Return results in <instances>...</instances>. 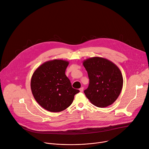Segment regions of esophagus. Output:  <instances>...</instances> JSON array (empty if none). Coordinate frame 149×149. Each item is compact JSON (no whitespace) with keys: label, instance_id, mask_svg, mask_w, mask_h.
I'll return each instance as SVG.
<instances>
[{"label":"esophagus","instance_id":"esophagus-1","mask_svg":"<svg viewBox=\"0 0 149 149\" xmlns=\"http://www.w3.org/2000/svg\"><path fill=\"white\" fill-rule=\"evenodd\" d=\"M83 90H84V88L83 87H81V88H79V91H80V92H82L83 91Z\"/></svg>","mask_w":149,"mask_h":149}]
</instances>
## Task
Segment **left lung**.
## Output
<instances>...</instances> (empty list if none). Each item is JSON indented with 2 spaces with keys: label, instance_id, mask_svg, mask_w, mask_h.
I'll return each mask as SVG.
<instances>
[{
  "label": "left lung",
  "instance_id": "1",
  "mask_svg": "<svg viewBox=\"0 0 149 149\" xmlns=\"http://www.w3.org/2000/svg\"><path fill=\"white\" fill-rule=\"evenodd\" d=\"M90 84L84 93L98 107L111 105L118 97L123 86L121 71L113 62L101 57H93L83 61Z\"/></svg>",
  "mask_w": 149,
  "mask_h": 149
}]
</instances>
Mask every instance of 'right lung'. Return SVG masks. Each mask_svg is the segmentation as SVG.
Listing matches in <instances>:
<instances>
[{
    "label": "right lung",
    "mask_w": 149,
    "mask_h": 149,
    "mask_svg": "<svg viewBox=\"0 0 149 149\" xmlns=\"http://www.w3.org/2000/svg\"><path fill=\"white\" fill-rule=\"evenodd\" d=\"M69 62L54 59L42 63L33 72L31 81L32 94L37 102L51 112H60L72 104L78 90L72 87L65 75Z\"/></svg>",
    "instance_id": "right-lung-1"
}]
</instances>
